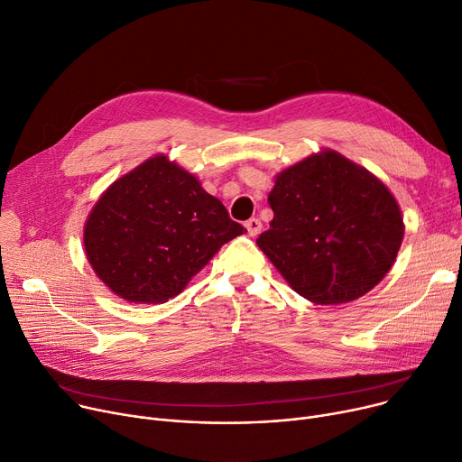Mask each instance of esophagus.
<instances>
[{
	"label": "esophagus",
	"mask_w": 462,
	"mask_h": 462,
	"mask_svg": "<svg viewBox=\"0 0 462 462\" xmlns=\"http://www.w3.org/2000/svg\"><path fill=\"white\" fill-rule=\"evenodd\" d=\"M245 228H246L248 236H258V234L262 232V221H260V219H256V217L248 219V221L245 223Z\"/></svg>",
	"instance_id": "esophagus-1"
}]
</instances>
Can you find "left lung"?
<instances>
[{
	"mask_svg": "<svg viewBox=\"0 0 462 462\" xmlns=\"http://www.w3.org/2000/svg\"><path fill=\"white\" fill-rule=\"evenodd\" d=\"M263 254L313 304L352 302L380 283L403 239L389 188L337 151L322 149L280 171L269 193Z\"/></svg>",
	"mask_w": 462,
	"mask_h": 462,
	"instance_id": "1",
	"label": "left lung"
}]
</instances>
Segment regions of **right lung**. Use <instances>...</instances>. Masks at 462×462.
Segmentation results:
<instances>
[{"mask_svg": "<svg viewBox=\"0 0 462 462\" xmlns=\"http://www.w3.org/2000/svg\"><path fill=\"white\" fill-rule=\"evenodd\" d=\"M245 232L195 175L156 154L99 197L85 225V253L119 299L163 304Z\"/></svg>", "mask_w": 462, "mask_h": 462, "instance_id": "right-lung-1", "label": "right lung"}]
</instances>
